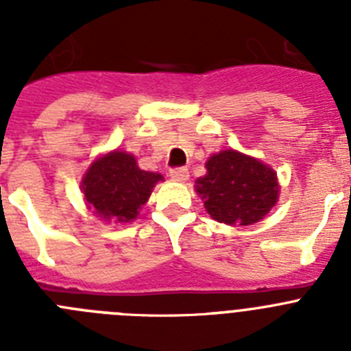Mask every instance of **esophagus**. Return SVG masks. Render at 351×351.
Instances as JSON below:
<instances>
[{"instance_id":"1","label":"esophagus","mask_w":351,"mask_h":351,"mask_svg":"<svg viewBox=\"0 0 351 351\" xmlns=\"http://www.w3.org/2000/svg\"><path fill=\"white\" fill-rule=\"evenodd\" d=\"M170 178L173 181H186V179L190 178V172L186 167H176V169H170Z\"/></svg>"}]
</instances>
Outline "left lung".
<instances>
[{
    "label": "left lung",
    "instance_id": "8db88e82",
    "mask_svg": "<svg viewBox=\"0 0 351 351\" xmlns=\"http://www.w3.org/2000/svg\"><path fill=\"white\" fill-rule=\"evenodd\" d=\"M197 193L213 219L226 225H253L274 207L280 184L274 170L255 158L226 149L206 163Z\"/></svg>",
    "mask_w": 351,
    "mask_h": 351
}]
</instances>
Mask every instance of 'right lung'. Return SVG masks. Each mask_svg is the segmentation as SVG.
Segmentation results:
<instances>
[{"mask_svg":"<svg viewBox=\"0 0 351 351\" xmlns=\"http://www.w3.org/2000/svg\"><path fill=\"white\" fill-rule=\"evenodd\" d=\"M161 176L141 170L132 154L114 151L93 161L84 176L86 202L105 219L132 221L147 202L151 190Z\"/></svg>","mask_w":351,"mask_h":351,"instance_id":"obj_1","label":"right lung"}]
</instances>
